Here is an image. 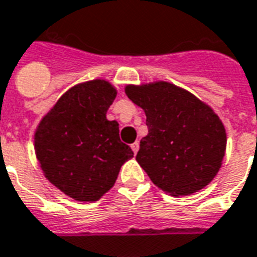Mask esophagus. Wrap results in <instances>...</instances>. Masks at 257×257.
<instances>
[{
    "label": "esophagus",
    "mask_w": 257,
    "mask_h": 257,
    "mask_svg": "<svg viewBox=\"0 0 257 257\" xmlns=\"http://www.w3.org/2000/svg\"><path fill=\"white\" fill-rule=\"evenodd\" d=\"M131 147H132V151H134L135 154H138V151H139V142H135V143L132 144Z\"/></svg>",
    "instance_id": "1"
}]
</instances>
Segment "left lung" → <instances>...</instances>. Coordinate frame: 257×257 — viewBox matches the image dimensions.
I'll use <instances>...</instances> for the list:
<instances>
[{
    "mask_svg": "<svg viewBox=\"0 0 257 257\" xmlns=\"http://www.w3.org/2000/svg\"><path fill=\"white\" fill-rule=\"evenodd\" d=\"M125 94L147 117L148 135L140 140L136 161L151 181L172 196L207 187L226 151V131L218 114L167 81L126 85Z\"/></svg>",
    "mask_w": 257,
    "mask_h": 257,
    "instance_id": "obj_1",
    "label": "left lung"
}]
</instances>
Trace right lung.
Masks as SVG:
<instances>
[{"mask_svg": "<svg viewBox=\"0 0 257 257\" xmlns=\"http://www.w3.org/2000/svg\"><path fill=\"white\" fill-rule=\"evenodd\" d=\"M117 90L102 79L66 91L35 131V155L47 180L77 201H96L110 191L134 151L119 140L106 113Z\"/></svg>", "mask_w": 257, "mask_h": 257, "instance_id": "add662e5", "label": "right lung"}]
</instances>
